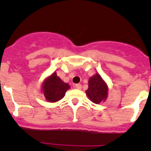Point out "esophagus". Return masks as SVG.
I'll list each match as a JSON object with an SVG mask.
<instances>
[{"instance_id":"34e87169","label":"esophagus","mask_w":151,"mask_h":151,"mask_svg":"<svg viewBox=\"0 0 151 151\" xmlns=\"http://www.w3.org/2000/svg\"><path fill=\"white\" fill-rule=\"evenodd\" d=\"M74 88H76L77 89L80 90L82 88V85L80 84H76V85H74Z\"/></svg>"}]
</instances>
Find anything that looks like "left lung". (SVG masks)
Here are the masks:
<instances>
[{
    "label": "left lung",
    "instance_id": "1",
    "mask_svg": "<svg viewBox=\"0 0 151 151\" xmlns=\"http://www.w3.org/2000/svg\"><path fill=\"white\" fill-rule=\"evenodd\" d=\"M107 85L99 74L91 77L88 81V89L86 94L90 100L95 104L105 101L107 97Z\"/></svg>",
    "mask_w": 151,
    "mask_h": 151
}]
</instances>
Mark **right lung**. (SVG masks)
<instances>
[{"label": "right lung", "instance_id": "1", "mask_svg": "<svg viewBox=\"0 0 151 151\" xmlns=\"http://www.w3.org/2000/svg\"><path fill=\"white\" fill-rule=\"evenodd\" d=\"M43 91L45 96L50 102H56L63 98L66 91L70 87L63 83L55 72L47 78L43 83Z\"/></svg>", "mask_w": 151, "mask_h": 151}]
</instances>
